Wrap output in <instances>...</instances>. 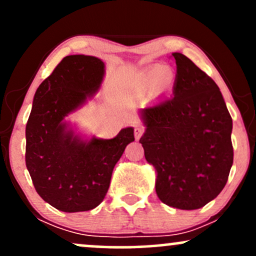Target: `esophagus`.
<instances>
[{"instance_id": "1", "label": "esophagus", "mask_w": 256, "mask_h": 256, "mask_svg": "<svg viewBox=\"0 0 256 256\" xmlns=\"http://www.w3.org/2000/svg\"><path fill=\"white\" fill-rule=\"evenodd\" d=\"M143 134H144V128H143L142 125H137L136 128H134V138H136V140H140Z\"/></svg>"}]
</instances>
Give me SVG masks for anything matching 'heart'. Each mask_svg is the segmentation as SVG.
<instances>
[{
	"mask_svg": "<svg viewBox=\"0 0 256 256\" xmlns=\"http://www.w3.org/2000/svg\"><path fill=\"white\" fill-rule=\"evenodd\" d=\"M146 85L152 84V88L156 92H164V91L171 89L174 83V74L167 67H154L146 74L143 79Z\"/></svg>",
	"mask_w": 256,
	"mask_h": 256,
	"instance_id": "heart-1",
	"label": "heart"
}]
</instances>
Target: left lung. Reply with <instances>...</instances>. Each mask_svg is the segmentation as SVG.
I'll list each match as a JSON object with an SVG mask.
<instances>
[{"instance_id": "1", "label": "left lung", "mask_w": 256, "mask_h": 256, "mask_svg": "<svg viewBox=\"0 0 256 256\" xmlns=\"http://www.w3.org/2000/svg\"><path fill=\"white\" fill-rule=\"evenodd\" d=\"M173 92L143 110L140 143L156 170L155 189L170 207L198 210L224 189L232 162V118L218 85L190 58L173 52Z\"/></svg>"}]
</instances>
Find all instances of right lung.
I'll return each mask as SVG.
<instances>
[{
	"label": "right lung",
	"mask_w": 256,
	"mask_h": 256,
	"mask_svg": "<svg viewBox=\"0 0 256 256\" xmlns=\"http://www.w3.org/2000/svg\"><path fill=\"white\" fill-rule=\"evenodd\" d=\"M104 64L95 56L64 58L34 94L26 124L25 162L38 195L58 210H90L104 201L112 172L134 128L112 140L84 142L62 120L100 88Z\"/></svg>",
	"instance_id": "add662e5"
}]
</instances>
